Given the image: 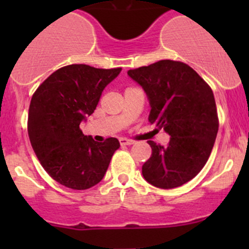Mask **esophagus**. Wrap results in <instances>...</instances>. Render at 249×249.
<instances>
[{
	"label": "esophagus",
	"instance_id": "obj_1",
	"mask_svg": "<svg viewBox=\"0 0 249 249\" xmlns=\"http://www.w3.org/2000/svg\"><path fill=\"white\" fill-rule=\"evenodd\" d=\"M119 142H120V144H122V145H130V144H132V143H134V141L127 140V139H125V137H120Z\"/></svg>",
	"mask_w": 249,
	"mask_h": 249
}]
</instances>
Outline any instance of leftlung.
<instances>
[{"mask_svg":"<svg viewBox=\"0 0 249 249\" xmlns=\"http://www.w3.org/2000/svg\"><path fill=\"white\" fill-rule=\"evenodd\" d=\"M127 74L147 92L150 124L171 136L166 147L148 141L143 177L161 189L180 187L201 171L214 145L219 120L212 89L182 61L160 60Z\"/></svg>","mask_w":249,"mask_h":249,"instance_id":"1","label":"left lung"}]
</instances>
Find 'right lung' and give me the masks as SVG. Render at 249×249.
Returning <instances> with one entry per match:
<instances>
[{"label": "right lung", "instance_id": "1", "mask_svg": "<svg viewBox=\"0 0 249 249\" xmlns=\"http://www.w3.org/2000/svg\"><path fill=\"white\" fill-rule=\"evenodd\" d=\"M120 71L69 65L53 72L32 95L30 142L43 169L60 184L85 190L104 178L119 141L96 142L83 134L79 124L94 113L104 89Z\"/></svg>", "mask_w": 249, "mask_h": 249}]
</instances>
